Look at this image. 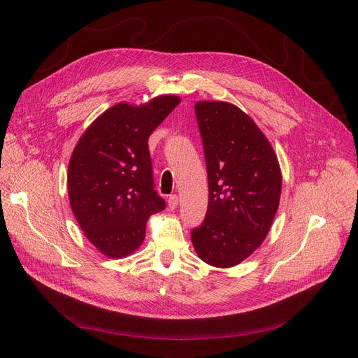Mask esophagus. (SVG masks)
<instances>
[{"label":"esophagus","mask_w":358,"mask_h":358,"mask_svg":"<svg viewBox=\"0 0 358 358\" xmlns=\"http://www.w3.org/2000/svg\"><path fill=\"white\" fill-rule=\"evenodd\" d=\"M178 204V196L177 194H171L168 197V208L169 209H176Z\"/></svg>","instance_id":"obj_1"}]
</instances>
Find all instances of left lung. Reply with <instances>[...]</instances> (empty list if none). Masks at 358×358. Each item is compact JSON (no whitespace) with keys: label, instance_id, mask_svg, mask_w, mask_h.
I'll list each match as a JSON object with an SVG mask.
<instances>
[{"label":"left lung","instance_id":"1","mask_svg":"<svg viewBox=\"0 0 358 358\" xmlns=\"http://www.w3.org/2000/svg\"><path fill=\"white\" fill-rule=\"evenodd\" d=\"M209 181L204 220L192 231L197 255L213 267H234L267 236L281 193L274 150L254 120L236 106H194Z\"/></svg>","mask_w":358,"mask_h":358}]
</instances>
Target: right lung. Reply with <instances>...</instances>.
<instances>
[{
	"mask_svg": "<svg viewBox=\"0 0 358 358\" xmlns=\"http://www.w3.org/2000/svg\"><path fill=\"white\" fill-rule=\"evenodd\" d=\"M181 100L161 96L148 104L119 103L94 120L73 149L68 193L88 241L111 258L141 247L150 215L165 209L157 193L148 139Z\"/></svg>",
	"mask_w": 358,
	"mask_h": 358,
	"instance_id": "add662e5",
	"label": "right lung"
}]
</instances>
